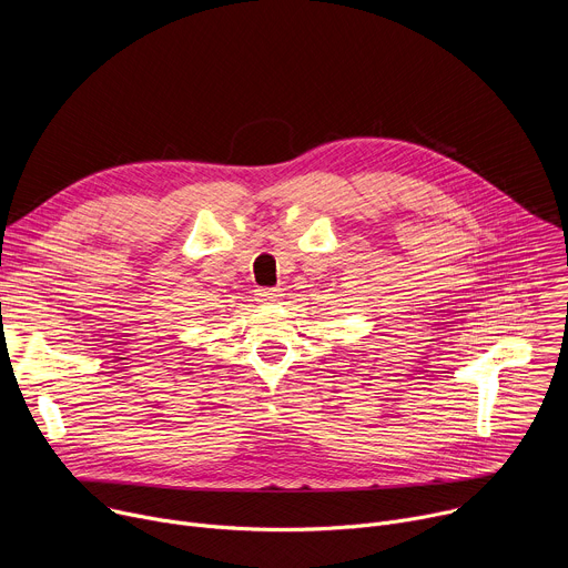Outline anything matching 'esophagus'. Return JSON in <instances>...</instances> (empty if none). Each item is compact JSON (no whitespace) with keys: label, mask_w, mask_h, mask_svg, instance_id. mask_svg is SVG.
I'll return each instance as SVG.
<instances>
[{"label":"esophagus","mask_w":568,"mask_h":568,"mask_svg":"<svg viewBox=\"0 0 568 568\" xmlns=\"http://www.w3.org/2000/svg\"><path fill=\"white\" fill-rule=\"evenodd\" d=\"M281 296L283 294L276 287H261V290H256V301H261V303H272V301H278Z\"/></svg>","instance_id":"esophagus-1"}]
</instances>
